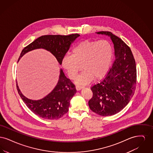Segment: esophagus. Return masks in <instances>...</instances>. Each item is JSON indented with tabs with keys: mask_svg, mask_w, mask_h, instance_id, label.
Returning a JSON list of instances; mask_svg holds the SVG:
<instances>
[{
	"mask_svg": "<svg viewBox=\"0 0 153 153\" xmlns=\"http://www.w3.org/2000/svg\"><path fill=\"white\" fill-rule=\"evenodd\" d=\"M83 88H84V87H82V86H80V85H78L76 86V88L77 91H79L80 89H82Z\"/></svg>",
	"mask_w": 153,
	"mask_h": 153,
	"instance_id": "34e87169",
	"label": "esophagus"
}]
</instances>
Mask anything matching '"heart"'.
Returning <instances> with one entry per match:
<instances>
[{
  "label": "heart",
  "mask_w": 153,
  "mask_h": 153,
  "mask_svg": "<svg viewBox=\"0 0 153 153\" xmlns=\"http://www.w3.org/2000/svg\"><path fill=\"white\" fill-rule=\"evenodd\" d=\"M114 55L113 48L108 41L87 39L76 44L71 56H64L61 62L69 77L74 79L80 71L83 72L76 79L77 84L85 85L93 79L99 80L108 72Z\"/></svg>",
  "instance_id": "1"
}]
</instances>
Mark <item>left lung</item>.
<instances>
[{
    "instance_id": "obj_1",
    "label": "left lung",
    "mask_w": 153,
    "mask_h": 153,
    "mask_svg": "<svg viewBox=\"0 0 153 153\" xmlns=\"http://www.w3.org/2000/svg\"><path fill=\"white\" fill-rule=\"evenodd\" d=\"M96 33L110 36L114 46L115 59L105 77L91 88L93 96L88 105L99 115L111 116L123 109L134 94L136 64L130 47L120 38L109 31Z\"/></svg>"
}]
</instances>
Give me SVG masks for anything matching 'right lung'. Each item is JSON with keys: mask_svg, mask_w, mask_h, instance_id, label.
<instances>
[{"mask_svg": "<svg viewBox=\"0 0 153 153\" xmlns=\"http://www.w3.org/2000/svg\"><path fill=\"white\" fill-rule=\"evenodd\" d=\"M79 36L78 34H72L40 36L22 50L18 61L26 53L42 48L51 52L61 65L62 59L71 45ZM16 88L26 106L37 116L48 120L58 119L66 114L68 112L70 100L76 92L74 84L66 77L61 69L57 84L49 94L42 99L33 100L26 97L20 91L17 82Z\"/></svg>", "mask_w": 153, "mask_h": 153, "instance_id": "add662e5", "label": "right lung"}]
</instances>
